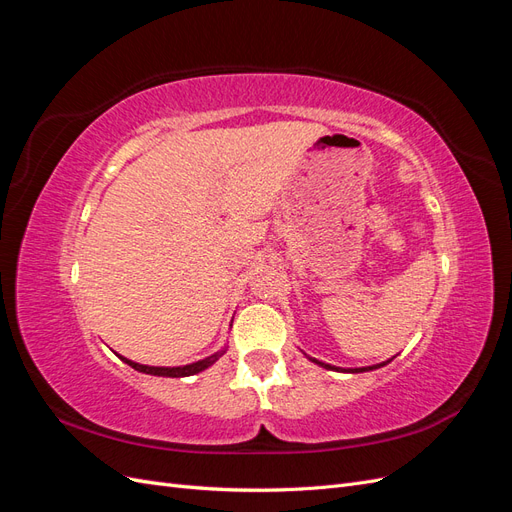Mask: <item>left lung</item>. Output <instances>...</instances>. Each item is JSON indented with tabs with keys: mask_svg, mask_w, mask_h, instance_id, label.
<instances>
[{
	"mask_svg": "<svg viewBox=\"0 0 512 512\" xmlns=\"http://www.w3.org/2000/svg\"><path fill=\"white\" fill-rule=\"evenodd\" d=\"M307 359H309V361H312V363H316V365H320V367H324V369L346 371V374H361V371H371V369H380V367H384L386 363H391V359H389V361H384V363H378V365H371V367H356V369H344V367H335V365H329V363H322V361L314 359V356H307Z\"/></svg>",
	"mask_w": 512,
	"mask_h": 512,
	"instance_id": "1",
	"label": "left lung"
}]
</instances>
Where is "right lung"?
<instances>
[{
  "mask_svg": "<svg viewBox=\"0 0 512 512\" xmlns=\"http://www.w3.org/2000/svg\"><path fill=\"white\" fill-rule=\"evenodd\" d=\"M226 352V348L218 350L215 354L207 356V359L203 361H196V363H190V365H181V367H153V365H141V363H134L130 359H126V356H119V359L123 363H128L132 369L136 371H143V374H149V376H164V378H185V376H194V374H200V371H205L207 367H211L215 361L220 359V356Z\"/></svg>",
  "mask_w": 512,
  "mask_h": 512,
  "instance_id": "obj_1",
  "label": "right lung"
}]
</instances>
